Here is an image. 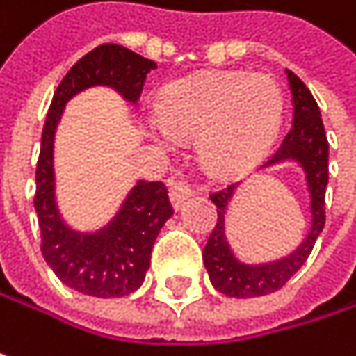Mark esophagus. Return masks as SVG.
<instances>
[{
  "label": "esophagus",
  "mask_w": 356,
  "mask_h": 356,
  "mask_svg": "<svg viewBox=\"0 0 356 356\" xmlns=\"http://www.w3.org/2000/svg\"><path fill=\"white\" fill-rule=\"evenodd\" d=\"M191 195H195V191H193L185 181H173V183H171L169 197H171V204H173L175 210L183 208V204H185Z\"/></svg>",
  "instance_id": "obj_1"
}]
</instances>
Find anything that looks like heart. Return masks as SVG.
Segmentation results:
<instances>
[{
  "instance_id": "heart-1",
  "label": "heart",
  "mask_w": 356,
  "mask_h": 356,
  "mask_svg": "<svg viewBox=\"0 0 356 356\" xmlns=\"http://www.w3.org/2000/svg\"><path fill=\"white\" fill-rule=\"evenodd\" d=\"M280 86L261 74H193L171 82L156 101L148 134L159 144L195 136L202 163L216 173H243L272 148L282 125Z\"/></svg>"
}]
</instances>
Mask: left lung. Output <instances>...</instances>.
I'll list each match as a JSON object with an SVG mask.
<instances>
[{"instance_id": "1", "label": "left lung", "mask_w": 356, "mask_h": 356, "mask_svg": "<svg viewBox=\"0 0 356 356\" xmlns=\"http://www.w3.org/2000/svg\"><path fill=\"white\" fill-rule=\"evenodd\" d=\"M284 72L293 95V127L280 148L261 169L282 163H295L303 171L305 189L309 195V229L301 243L282 257L268 261H243L235 253L227 235V216L241 183L212 193L210 200L216 204L218 220L202 253L204 266L212 286L222 295L235 299L264 297L282 289L309 257L325 222L323 204L327 187V138L320 107L309 88L299 80V76H295L291 70Z\"/></svg>"}]
</instances>
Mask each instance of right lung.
Listing matches in <instances>:
<instances>
[{
  "label": "right lung",
  "mask_w": 356,
  "mask_h": 356,
  "mask_svg": "<svg viewBox=\"0 0 356 356\" xmlns=\"http://www.w3.org/2000/svg\"><path fill=\"white\" fill-rule=\"evenodd\" d=\"M154 67L152 59L121 44H101L65 74L47 113L36 165L35 210L42 237L40 249L57 278L88 297H125L142 286L152 245L173 216V208L161 181L140 179L105 225L92 231L72 227L57 202L55 134L65 105L88 88H113L125 103L138 105L144 82Z\"/></svg>",
  "instance_id": "1"
}]
</instances>
